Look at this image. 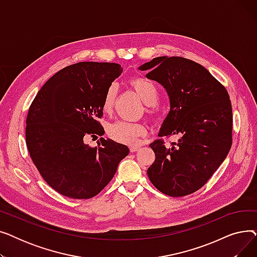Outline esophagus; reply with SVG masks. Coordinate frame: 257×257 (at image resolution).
<instances>
[{"instance_id":"obj_1","label":"esophagus","mask_w":257,"mask_h":257,"mask_svg":"<svg viewBox=\"0 0 257 257\" xmlns=\"http://www.w3.org/2000/svg\"><path fill=\"white\" fill-rule=\"evenodd\" d=\"M129 149H130V152H132V153L133 152H138L140 150V147H138V146H131Z\"/></svg>"}]
</instances>
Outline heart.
Here are the masks:
<instances>
[{"instance_id": "b5f03b06", "label": "heart", "mask_w": 257, "mask_h": 257, "mask_svg": "<svg viewBox=\"0 0 257 257\" xmlns=\"http://www.w3.org/2000/svg\"><path fill=\"white\" fill-rule=\"evenodd\" d=\"M130 85L137 91L139 97L146 105H154L157 103L159 92L157 86L151 80L143 77H137L130 80ZM115 94V85L112 84L106 89L102 102V109L104 112H109L112 109ZM107 133L113 141L117 143L133 146L140 143V139L145 136L147 130L142 124L116 120L107 127Z\"/></svg>"}]
</instances>
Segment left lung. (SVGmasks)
Segmentation results:
<instances>
[{
    "label": "left lung",
    "instance_id": "1",
    "mask_svg": "<svg viewBox=\"0 0 257 257\" xmlns=\"http://www.w3.org/2000/svg\"><path fill=\"white\" fill-rule=\"evenodd\" d=\"M163 85L170 111L158 137L178 134L177 143L150 144L155 161L147 174L171 197H183L203 186L225 160L232 144V108L226 88L204 66L183 57L161 56L139 67Z\"/></svg>",
    "mask_w": 257,
    "mask_h": 257
}]
</instances>
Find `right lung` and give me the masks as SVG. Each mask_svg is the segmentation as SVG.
I'll return each instance as SVG.
<instances>
[{
    "mask_svg": "<svg viewBox=\"0 0 257 257\" xmlns=\"http://www.w3.org/2000/svg\"><path fill=\"white\" fill-rule=\"evenodd\" d=\"M123 72L110 62H78L52 76L37 92L26 120V144L45 181L59 194L89 199L110 182L128 147L101 138L98 146L84 143L88 136H104L106 89Z\"/></svg>",
    "mask_w": 257,
    "mask_h": 257,
    "instance_id": "right-lung-1",
    "label": "right lung"
}]
</instances>
